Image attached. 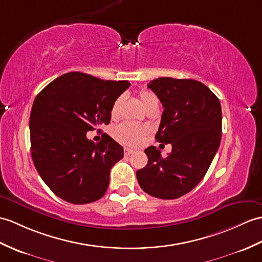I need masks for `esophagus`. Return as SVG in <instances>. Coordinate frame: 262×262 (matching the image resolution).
Wrapping results in <instances>:
<instances>
[{"mask_svg": "<svg viewBox=\"0 0 262 262\" xmlns=\"http://www.w3.org/2000/svg\"><path fill=\"white\" fill-rule=\"evenodd\" d=\"M125 155H130L133 153H135V150L132 149V148H128V147H125Z\"/></svg>", "mask_w": 262, "mask_h": 262, "instance_id": "esophagus-1", "label": "esophagus"}]
</instances>
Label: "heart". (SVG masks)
<instances>
[{"instance_id": "obj_1", "label": "heart", "mask_w": 262, "mask_h": 262, "mask_svg": "<svg viewBox=\"0 0 262 262\" xmlns=\"http://www.w3.org/2000/svg\"><path fill=\"white\" fill-rule=\"evenodd\" d=\"M139 97H141L143 106H145L149 100L155 98L153 95L147 93V91H142V93L139 94ZM119 102H120V99L118 98L113 103L112 111H111V115L113 118L117 117ZM145 135H146L145 127L135 123H123L115 128V137H116L117 141L126 145L141 144L143 142Z\"/></svg>"}]
</instances>
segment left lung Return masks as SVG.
Wrapping results in <instances>:
<instances>
[{"label": "left lung", "instance_id": "left-lung-1", "mask_svg": "<svg viewBox=\"0 0 262 262\" xmlns=\"http://www.w3.org/2000/svg\"><path fill=\"white\" fill-rule=\"evenodd\" d=\"M159 97L162 114L156 141L171 144L162 157L155 146L145 149L148 163L136 172L139 185L151 196L172 200L192 191L208 172L222 137V112L217 97L193 79L162 77L148 83Z\"/></svg>", "mask_w": 262, "mask_h": 262}]
</instances>
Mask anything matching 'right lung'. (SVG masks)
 Returning <instances> with one entry per match:
<instances>
[{
  "label": "right lung",
  "mask_w": 262,
  "mask_h": 262,
  "mask_svg": "<svg viewBox=\"0 0 262 262\" xmlns=\"http://www.w3.org/2000/svg\"><path fill=\"white\" fill-rule=\"evenodd\" d=\"M130 86L68 72L42 89L30 115L31 155L36 171L57 196L87 204L105 195L112 167L124 148L105 135L95 144L87 132L111 123L114 101Z\"/></svg>",
  "instance_id": "1"
}]
</instances>
